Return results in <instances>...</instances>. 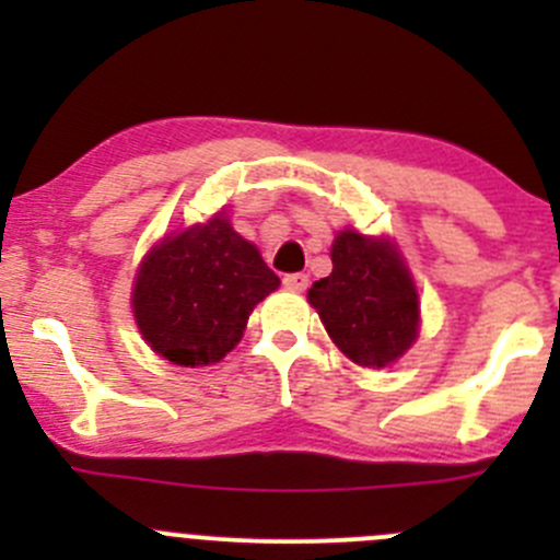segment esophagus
<instances>
[{
	"mask_svg": "<svg viewBox=\"0 0 560 560\" xmlns=\"http://www.w3.org/2000/svg\"><path fill=\"white\" fill-rule=\"evenodd\" d=\"M284 287L287 290H295V292H303L308 287V276L306 273H290L284 276Z\"/></svg>",
	"mask_w": 560,
	"mask_h": 560,
	"instance_id": "34e87169",
	"label": "esophagus"
}]
</instances>
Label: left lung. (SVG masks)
<instances>
[{
	"instance_id": "1",
	"label": "left lung",
	"mask_w": 560,
	"mask_h": 560,
	"mask_svg": "<svg viewBox=\"0 0 560 560\" xmlns=\"http://www.w3.org/2000/svg\"><path fill=\"white\" fill-rule=\"evenodd\" d=\"M330 259L332 273L308 290L327 336L365 369L395 363L420 330V298L398 248L387 238L343 230Z\"/></svg>"
}]
</instances>
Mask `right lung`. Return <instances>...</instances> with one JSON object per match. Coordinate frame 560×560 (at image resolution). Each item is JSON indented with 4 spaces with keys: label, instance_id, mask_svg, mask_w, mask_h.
<instances>
[{
    "label": "right lung",
    "instance_id": "add662e5",
    "mask_svg": "<svg viewBox=\"0 0 560 560\" xmlns=\"http://www.w3.org/2000/svg\"><path fill=\"white\" fill-rule=\"evenodd\" d=\"M273 290L279 276L219 211L145 254L135 276L132 312L156 354L197 369L219 363L241 341L248 314Z\"/></svg>",
    "mask_w": 560,
    "mask_h": 560
}]
</instances>
